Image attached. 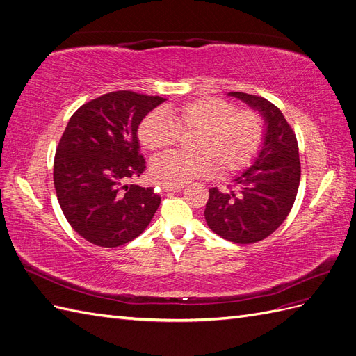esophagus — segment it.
Wrapping results in <instances>:
<instances>
[{
  "mask_svg": "<svg viewBox=\"0 0 356 356\" xmlns=\"http://www.w3.org/2000/svg\"><path fill=\"white\" fill-rule=\"evenodd\" d=\"M163 188L169 193H178V191L184 188V186H181V184H163Z\"/></svg>",
  "mask_w": 356,
  "mask_h": 356,
  "instance_id": "esophagus-1",
  "label": "esophagus"
}]
</instances>
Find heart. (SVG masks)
Returning <instances> with one entry per match:
<instances>
[{"instance_id":"b5f03b06","label":"heart","mask_w":356,"mask_h":356,"mask_svg":"<svg viewBox=\"0 0 356 356\" xmlns=\"http://www.w3.org/2000/svg\"><path fill=\"white\" fill-rule=\"evenodd\" d=\"M179 134H197L191 143L193 154L175 153L153 161L152 175L163 184L182 186L215 170L230 175L245 169L261 147L264 126L252 110L236 111L224 99L199 98L169 106L166 114L149 113L138 127L139 143L156 156L168 153Z\"/></svg>"}]
</instances>
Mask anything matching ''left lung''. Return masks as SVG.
Masks as SVG:
<instances>
[{
	"mask_svg": "<svg viewBox=\"0 0 356 356\" xmlns=\"http://www.w3.org/2000/svg\"><path fill=\"white\" fill-rule=\"evenodd\" d=\"M263 118L264 135L250 168L232 179V190H209L204 208L208 227L234 243L263 241L293 208L300 184L298 145L281 110L260 96L230 92Z\"/></svg>",
	"mask_w": 356,
	"mask_h": 356,
	"instance_id": "1",
	"label": "left lung"
}]
</instances>
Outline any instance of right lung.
Here are the masks:
<instances>
[{
	"instance_id": "right-lung-1",
	"label": "right lung",
	"mask_w": 356,
	"mask_h": 356,
	"mask_svg": "<svg viewBox=\"0 0 356 356\" xmlns=\"http://www.w3.org/2000/svg\"><path fill=\"white\" fill-rule=\"evenodd\" d=\"M166 99L118 90L72 114L55 156L53 181L63 215L81 238L115 248L138 238L153 220L160 197L131 184L145 170L138 127Z\"/></svg>"
}]
</instances>
